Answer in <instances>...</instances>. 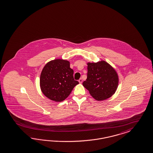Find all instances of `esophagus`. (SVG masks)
<instances>
[{
  "label": "esophagus",
  "instance_id": "obj_1",
  "mask_svg": "<svg viewBox=\"0 0 153 153\" xmlns=\"http://www.w3.org/2000/svg\"><path fill=\"white\" fill-rule=\"evenodd\" d=\"M78 81H79V83H82V82H83L82 79H81V78H80V79H79V80H78Z\"/></svg>",
  "mask_w": 153,
  "mask_h": 153
}]
</instances>
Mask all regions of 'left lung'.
<instances>
[{
	"label": "left lung",
	"instance_id": "1",
	"mask_svg": "<svg viewBox=\"0 0 153 153\" xmlns=\"http://www.w3.org/2000/svg\"><path fill=\"white\" fill-rule=\"evenodd\" d=\"M87 78L83 85L95 100L102 101L111 97L119 85L117 72L105 61L87 63Z\"/></svg>",
	"mask_w": 153,
	"mask_h": 153
}]
</instances>
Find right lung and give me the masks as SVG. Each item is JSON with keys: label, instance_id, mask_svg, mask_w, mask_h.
I'll list each match as a JSON object with an SVG mask.
<instances>
[{"label": "right lung", "instance_id": "right-lung-1", "mask_svg": "<svg viewBox=\"0 0 153 153\" xmlns=\"http://www.w3.org/2000/svg\"><path fill=\"white\" fill-rule=\"evenodd\" d=\"M73 74L68 61L56 59L49 61L40 75L41 91L53 101L62 102L69 96L74 87L79 84L74 80Z\"/></svg>", "mask_w": 153, "mask_h": 153}]
</instances>
